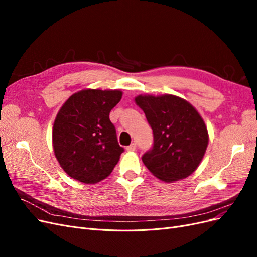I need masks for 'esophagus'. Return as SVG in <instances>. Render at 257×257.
<instances>
[{
    "label": "esophagus",
    "mask_w": 257,
    "mask_h": 257,
    "mask_svg": "<svg viewBox=\"0 0 257 257\" xmlns=\"http://www.w3.org/2000/svg\"><path fill=\"white\" fill-rule=\"evenodd\" d=\"M126 150H127L128 152L135 151V150H136V144H135V143H133V144H131L130 146H127V147H126Z\"/></svg>",
    "instance_id": "34e87169"
}]
</instances>
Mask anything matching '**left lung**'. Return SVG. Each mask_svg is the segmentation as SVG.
I'll return each instance as SVG.
<instances>
[{"label": "left lung", "instance_id": "obj_1", "mask_svg": "<svg viewBox=\"0 0 257 257\" xmlns=\"http://www.w3.org/2000/svg\"><path fill=\"white\" fill-rule=\"evenodd\" d=\"M135 103L145 112L153 131L152 149L142 158L146 167L165 182L192 175L209 143L207 126L195 107L172 94L138 95Z\"/></svg>", "mask_w": 257, "mask_h": 257}]
</instances>
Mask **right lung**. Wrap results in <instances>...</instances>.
Returning a JSON list of instances; mask_svg holds the SVG:
<instances>
[{
	"label": "right lung",
	"mask_w": 257,
	"mask_h": 257,
	"mask_svg": "<svg viewBox=\"0 0 257 257\" xmlns=\"http://www.w3.org/2000/svg\"><path fill=\"white\" fill-rule=\"evenodd\" d=\"M120 90L83 89L60 108L52 128L54 155L75 180L94 184L111 174L124 151L109 119Z\"/></svg>",
	"instance_id": "right-lung-1"
}]
</instances>
